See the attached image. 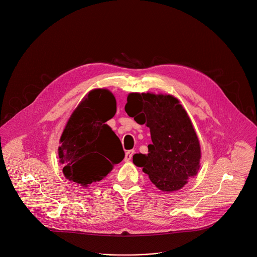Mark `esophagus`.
I'll return each mask as SVG.
<instances>
[{"label":"esophagus","instance_id":"obj_1","mask_svg":"<svg viewBox=\"0 0 257 257\" xmlns=\"http://www.w3.org/2000/svg\"><path fill=\"white\" fill-rule=\"evenodd\" d=\"M133 155H134V151H128V152H126L124 161H125V162H129V161L132 159Z\"/></svg>","mask_w":257,"mask_h":257}]
</instances>
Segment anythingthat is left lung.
I'll return each instance as SVG.
<instances>
[{"instance_id":"8db88e82","label":"left lung","mask_w":257,"mask_h":257,"mask_svg":"<svg viewBox=\"0 0 257 257\" xmlns=\"http://www.w3.org/2000/svg\"><path fill=\"white\" fill-rule=\"evenodd\" d=\"M126 113L151 130L149 154L133 156L162 191H177L199 170L201 151L190 118L179 99L170 94L129 93Z\"/></svg>"}]
</instances>
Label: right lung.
I'll return each instance as SVG.
<instances>
[{
	"label": "right lung",
	"mask_w": 257,
	"mask_h": 257,
	"mask_svg": "<svg viewBox=\"0 0 257 257\" xmlns=\"http://www.w3.org/2000/svg\"><path fill=\"white\" fill-rule=\"evenodd\" d=\"M116 111L114 94L101 88L89 91L73 111L58 149L67 179L88 187L102 180L114 165L122 162L125 154L121 141L105 124L115 116Z\"/></svg>",
	"instance_id": "right-lung-1"
}]
</instances>
